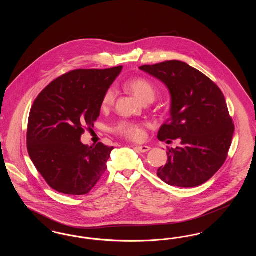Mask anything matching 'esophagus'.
<instances>
[{"instance_id": "obj_1", "label": "esophagus", "mask_w": 256, "mask_h": 256, "mask_svg": "<svg viewBox=\"0 0 256 256\" xmlns=\"http://www.w3.org/2000/svg\"><path fill=\"white\" fill-rule=\"evenodd\" d=\"M140 152H148L150 150V148L148 146H135Z\"/></svg>"}]
</instances>
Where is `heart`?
<instances>
[{"label":"heart","mask_w":256,"mask_h":256,"mask_svg":"<svg viewBox=\"0 0 256 256\" xmlns=\"http://www.w3.org/2000/svg\"><path fill=\"white\" fill-rule=\"evenodd\" d=\"M128 87L142 102H152L156 94V86H154L150 80L145 78H136L128 82ZM115 89L113 87H110L102 98V106L106 108L111 106L115 100ZM114 130L116 134L134 141L142 140L144 137L143 126L139 122L121 121L115 126Z\"/></svg>","instance_id":"b5f03b06"}]
</instances>
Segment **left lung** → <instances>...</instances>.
Instances as JSON below:
<instances>
[{
  "mask_svg": "<svg viewBox=\"0 0 256 256\" xmlns=\"http://www.w3.org/2000/svg\"><path fill=\"white\" fill-rule=\"evenodd\" d=\"M140 70L162 82L170 92V118L160 128L158 138H178L182 144L168 150V162L158 170V178L185 188L206 182L224 163L234 134L222 92L182 61L144 65Z\"/></svg>",
  "mask_w": 256,
  "mask_h": 256,
  "instance_id": "left-lung-1",
  "label": "left lung"
}]
</instances>
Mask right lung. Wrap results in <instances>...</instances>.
Returning <instances> with one entry per match:
<instances>
[{"mask_svg":"<svg viewBox=\"0 0 256 256\" xmlns=\"http://www.w3.org/2000/svg\"><path fill=\"white\" fill-rule=\"evenodd\" d=\"M122 69L74 70L52 80L36 98L28 124V152L56 191L86 195L108 169L114 148L84 145L80 137L86 126H94L104 95Z\"/></svg>","mask_w":256,"mask_h":256,"instance_id":"add662e5","label":"right lung"}]
</instances>
